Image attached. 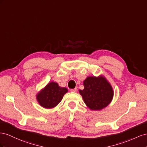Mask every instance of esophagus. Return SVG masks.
<instances>
[{"label":"esophagus","mask_w":147,"mask_h":147,"mask_svg":"<svg viewBox=\"0 0 147 147\" xmlns=\"http://www.w3.org/2000/svg\"><path fill=\"white\" fill-rule=\"evenodd\" d=\"M70 90H71V92H77V91H78V89H77V88L76 87V88H74V89H71Z\"/></svg>","instance_id":"obj_1"}]
</instances>
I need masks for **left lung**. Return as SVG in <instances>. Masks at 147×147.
<instances>
[{"mask_svg":"<svg viewBox=\"0 0 147 147\" xmlns=\"http://www.w3.org/2000/svg\"><path fill=\"white\" fill-rule=\"evenodd\" d=\"M84 89L79 90L86 105L92 110H100L110 103L113 90L103 76L87 77L84 81Z\"/></svg>","mask_w":147,"mask_h":147,"instance_id":"obj_1","label":"left lung"}]
</instances>
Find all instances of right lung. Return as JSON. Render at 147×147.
<instances>
[{
    "label": "right lung",
    "mask_w": 147,
    "mask_h": 147,
    "mask_svg": "<svg viewBox=\"0 0 147 147\" xmlns=\"http://www.w3.org/2000/svg\"><path fill=\"white\" fill-rule=\"evenodd\" d=\"M66 92V88L60 87L55 82H50L37 94L36 98L41 107L53 108L61 102Z\"/></svg>",
    "instance_id": "1"
}]
</instances>
